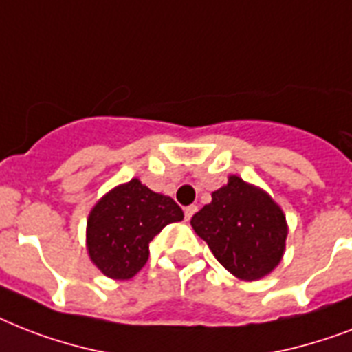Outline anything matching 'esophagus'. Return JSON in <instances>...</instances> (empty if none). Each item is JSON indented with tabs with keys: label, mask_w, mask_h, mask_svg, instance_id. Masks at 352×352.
Here are the masks:
<instances>
[{
	"label": "esophagus",
	"mask_w": 352,
	"mask_h": 352,
	"mask_svg": "<svg viewBox=\"0 0 352 352\" xmlns=\"http://www.w3.org/2000/svg\"><path fill=\"white\" fill-rule=\"evenodd\" d=\"M196 210H198V207H196V205H189V207H185V220L189 221L190 218H192L194 216V212H196Z\"/></svg>",
	"instance_id": "34e87169"
}]
</instances>
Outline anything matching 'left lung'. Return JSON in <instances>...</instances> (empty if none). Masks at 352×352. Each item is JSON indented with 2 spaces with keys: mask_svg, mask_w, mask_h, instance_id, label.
Segmentation results:
<instances>
[{
  "mask_svg": "<svg viewBox=\"0 0 352 352\" xmlns=\"http://www.w3.org/2000/svg\"><path fill=\"white\" fill-rule=\"evenodd\" d=\"M190 225L240 280H260L282 261L287 240L283 210L265 190L238 176L212 192V201L192 216Z\"/></svg>",
  "mask_w": 352,
  "mask_h": 352,
  "instance_id": "1",
  "label": "left lung"
}]
</instances>
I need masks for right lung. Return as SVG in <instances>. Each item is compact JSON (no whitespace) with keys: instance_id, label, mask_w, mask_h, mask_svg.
Returning a JSON list of instances; mask_svg holds the SVG:
<instances>
[{"instance_id":"obj_1","label":"right lung","mask_w":352,"mask_h":352,"mask_svg":"<svg viewBox=\"0 0 352 352\" xmlns=\"http://www.w3.org/2000/svg\"><path fill=\"white\" fill-rule=\"evenodd\" d=\"M184 210L168 196L138 178L122 184L92 207L87 220V251L92 263L112 280H129L148 260V243Z\"/></svg>"}]
</instances>
